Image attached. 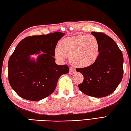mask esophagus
<instances>
[{"instance_id":"1","label":"esophagus","mask_w":131,"mask_h":131,"mask_svg":"<svg viewBox=\"0 0 131 131\" xmlns=\"http://www.w3.org/2000/svg\"><path fill=\"white\" fill-rule=\"evenodd\" d=\"M75 72H76V70L73 68L71 67L70 68V72H69V73H70V75H73V74H74Z\"/></svg>"}]
</instances>
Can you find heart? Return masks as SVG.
Returning a JSON list of instances; mask_svg holds the SVG:
<instances>
[{
  "instance_id": "1",
  "label": "heart",
  "mask_w": 131,
  "mask_h": 131,
  "mask_svg": "<svg viewBox=\"0 0 131 131\" xmlns=\"http://www.w3.org/2000/svg\"><path fill=\"white\" fill-rule=\"evenodd\" d=\"M100 53V44L93 35H79L63 39L55 50L58 59L70 58L71 63L78 67L84 68L92 65Z\"/></svg>"
}]
</instances>
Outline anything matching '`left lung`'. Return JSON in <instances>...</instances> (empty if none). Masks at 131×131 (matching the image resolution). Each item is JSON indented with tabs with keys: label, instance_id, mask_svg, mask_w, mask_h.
Listing matches in <instances>:
<instances>
[{
	"label": "left lung",
	"instance_id": "1",
	"mask_svg": "<svg viewBox=\"0 0 131 131\" xmlns=\"http://www.w3.org/2000/svg\"><path fill=\"white\" fill-rule=\"evenodd\" d=\"M99 42L100 53L95 62L87 67L76 68L82 73L84 80L79 84L84 94L103 97L115 91L123 76V56L117 44L102 32H92Z\"/></svg>",
	"mask_w": 131,
	"mask_h": 131
}]
</instances>
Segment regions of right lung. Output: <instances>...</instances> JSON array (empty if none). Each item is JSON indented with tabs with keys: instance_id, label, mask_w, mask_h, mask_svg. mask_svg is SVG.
I'll use <instances>...</instances> for the list:
<instances>
[{
	"instance_id": "right-lung-1",
	"label": "right lung",
	"mask_w": 131,
	"mask_h": 131,
	"mask_svg": "<svg viewBox=\"0 0 131 131\" xmlns=\"http://www.w3.org/2000/svg\"><path fill=\"white\" fill-rule=\"evenodd\" d=\"M64 35L58 32L28 36L17 45L8 60V80L20 97L43 99L55 91L59 78L69 72L68 66L56 64L53 57L58 41ZM34 54H39L36 61L30 58Z\"/></svg>"
}]
</instances>
